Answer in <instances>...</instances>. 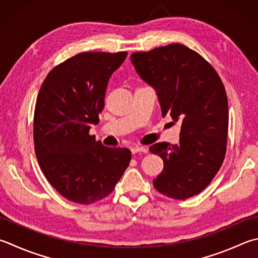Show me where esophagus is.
Wrapping results in <instances>:
<instances>
[{
  "label": "esophagus",
  "mask_w": 258,
  "mask_h": 258,
  "mask_svg": "<svg viewBox=\"0 0 258 258\" xmlns=\"http://www.w3.org/2000/svg\"><path fill=\"white\" fill-rule=\"evenodd\" d=\"M131 153L133 154H137V153H147L148 149L144 147V146H134V147H131Z\"/></svg>",
  "instance_id": "1"
}]
</instances>
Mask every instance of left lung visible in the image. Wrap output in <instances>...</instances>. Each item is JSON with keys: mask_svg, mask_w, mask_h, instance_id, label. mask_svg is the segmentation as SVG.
Wrapping results in <instances>:
<instances>
[{"mask_svg": "<svg viewBox=\"0 0 258 258\" xmlns=\"http://www.w3.org/2000/svg\"><path fill=\"white\" fill-rule=\"evenodd\" d=\"M130 59L140 79L156 92L163 118L171 115L173 123H181L178 144L149 147L164 162L154 186L168 198L185 200L210 184L225 158V86L205 58L179 43L134 52Z\"/></svg>", "mask_w": 258, "mask_h": 258, "instance_id": "1", "label": "left lung"}]
</instances>
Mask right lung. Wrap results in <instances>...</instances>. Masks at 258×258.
<instances>
[{"label":"right lung","mask_w":258,"mask_h":258,"mask_svg":"<svg viewBox=\"0 0 258 258\" xmlns=\"http://www.w3.org/2000/svg\"><path fill=\"white\" fill-rule=\"evenodd\" d=\"M127 52H82L52 69L39 91L33 142L39 166L56 191L81 205L113 191L131 159L127 148H109L91 136L104 106L110 76Z\"/></svg>","instance_id":"right-lung-1"}]
</instances>
